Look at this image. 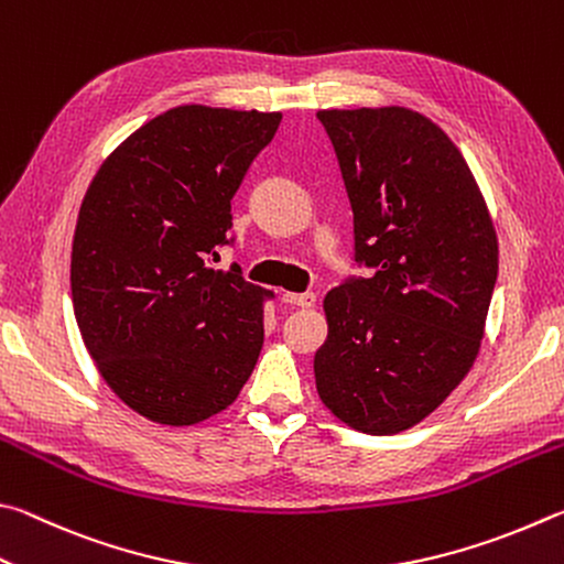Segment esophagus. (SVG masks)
Here are the masks:
<instances>
[{
  "instance_id": "obj_1",
  "label": "esophagus",
  "mask_w": 564,
  "mask_h": 564,
  "mask_svg": "<svg viewBox=\"0 0 564 564\" xmlns=\"http://www.w3.org/2000/svg\"><path fill=\"white\" fill-rule=\"evenodd\" d=\"M284 302L294 304V307H302V310H310L314 307V302H317V294L314 292H288L284 294Z\"/></svg>"
}]
</instances>
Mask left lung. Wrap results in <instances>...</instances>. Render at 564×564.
<instances>
[{"instance_id": "1", "label": "left lung", "mask_w": 564, "mask_h": 564, "mask_svg": "<svg viewBox=\"0 0 564 564\" xmlns=\"http://www.w3.org/2000/svg\"><path fill=\"white\" fill-rule=\"evenodd\" d=\"M354 213V257L373 276L324 297L314 354L324 406L391 436L431 416L480 351L498 276V235L466 158L403 106L317 111Z\"/></svg>"}]
</instances>
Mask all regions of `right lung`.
Here are the masks:
<instances>
[{
  "label": "right lung",
  "mask_w": 564,
  "mask_h": 564,
  "mask_svg": "<svg viewBox=\"0 0 564 564\" xmlns=\"http://www.w3.org/2000/svg\"><path fill=\"white\" fill-rule=\"evenodd\" d=\"M280 111L177 106L133 131L98 167L72 245L76 324L128 409L163 426L225 411L264 341L270 290L215 270L230 200Z\"/></svg>",
  "instance_id": "1"
}]
</instances>
